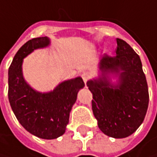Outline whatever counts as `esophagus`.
<instances>
[{
    "label": "esophagus",
    "instance_id": "34e87169",
    "mask_svg": "<svg viewBox=\"0 0 157 157\" xmlns=\"http://www.w3.org/2000/svg\"><path fill=\"white\" fill-rule=\"evenodd\" d=\"M81 78H82V79L84 80V82H85V83H86L88 80L89 76H88L87 73H83V74H81Z\"/></svg>",
    "mask_w": 157,
    "mask_h": 157
}]
</instances>
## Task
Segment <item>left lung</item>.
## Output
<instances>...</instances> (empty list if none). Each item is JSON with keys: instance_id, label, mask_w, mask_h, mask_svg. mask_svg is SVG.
Masks as SVG:
<instances>
[{"instance_id": "1", "label": "left lung", "mask_w": 157, "mask_h": 157, "mask_svg": "<svg viewBox=\"0 0 157 157\" xmlns=\"http://www.w3.org/2000/svg\"><path fill=\"white\" fill-rule=\"evenodd\" d=\"M115 56L105 54L100 63L103 72L98 80H89L92 108L100 129L113 138H125L141 126L148 106V89L139 55L124 40L117 38ZM120 74V83L113 87L107 72Z\"/></svg>"}]
</instances>
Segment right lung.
Masks as SVG:
<instances>
[{"mask_svg":"<svg viewBox=\"0 0 157 157\" xmlns=\"http://www.w3.org/2000/svg\"><path fill=\"white\" fill-rule=\"evenodd\" d=\"M47 37L28 41L19 49L9 69V100L15 117L30 134L42 139H56L63 135L70 112L79 89L85 86L81 78L64 81L51 93L34 91L23 79L22 59L35 49L49 45Z\"/></svg>","mask_w":157,"mask_h":157,"instance_id":"obj_1","label":"right lung"}]
</instances>
